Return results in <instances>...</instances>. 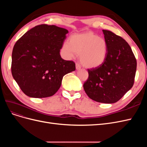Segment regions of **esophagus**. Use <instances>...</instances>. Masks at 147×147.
<instances>
[{"label":"esophagus","mask_w":147,"mask_h":147,"mask_svg":"<svg viewBox=\"0 0 147 147\" xmlns=\"http://www.w3.org/2000/svg\"><path fill=\"white\" fill-rule=\"evenodd\" d=\"M76 69H77V70H79V69H81V65H80V64H78V63H76Z\"/></svg>","instance_id":"34e87169"}]
</instances>
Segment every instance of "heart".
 Returning <instances> with one entry per match:
<instances>
[{"label":"heart","mask_w":147,"mask_h":147,"mask_svg":"<svg viewBox=\"0 0 147 147\" xmlns=\"http://www.w3.org/2000/svg\"><path fill=\"white\" fill-rule=\"evenodd\" d=\"M63 51L68 59L80 55L82 64L87 68H96L101 65L107 55V43L105 40L93 32L74 34L69 42H65Z\"/></svg>","instance_id":"b5f03b06"}]
</instances>
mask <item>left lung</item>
<instances>
[{
    "mask_svg": "<svg viewBox=\"0 0 147 147\" xmlns=\"http://www.w3.org/2000/svg\"><path fill=\"white\" fill-rule=\"evenodd\" d=\"M107 43L104 63L88 69V78L84 90L90 99L105 104L117 102L132 87L137 61L124 39L108 30H102Z\"/></svg>",
    "mask_w": 147,
    "mask_h": 147,
    "instance_id": "1",
    "label": "left lung"
}]
</instances>
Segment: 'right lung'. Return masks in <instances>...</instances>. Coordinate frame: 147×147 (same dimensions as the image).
Instances as JSON below:
<instances>
[{"instance_id":"1","label":"right lung","mask_w":147,"mask_h":147,"mask_svg":"<svg viewBox=\"0 0 147 147\" xmlns=\"http://www.w3.org/2000/svg\"><path fill=\"white\" fill-rule=\"evenodd\" d=\"M69 31L55 25L35 26L18 40L12 51L11 74L26 95L43 98L54 95L67 74L75 70L72 61L60 55Z\"/></svg>"}]
</instances>
